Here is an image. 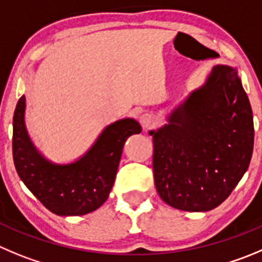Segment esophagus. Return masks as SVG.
Wrapping results in <instances>:
<instances>
[{"label": "esophagus", "mask_w": 262, "mask_h": 262, "mask_svg": "<svg viewBox=\"0 0 262 262\" xmlns=\"http://www.w3.org/2000/svg\"><path fill=\"white\" fill-rule=\"evenodd\" d=\"M156 122H157V119H156V116H154V114L143 113L140 116V123L144 128H150V127H153L154 124H156Z\"/></svg>", "instance_id": "1"}]
</instances>
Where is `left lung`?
Masks as SVG:
<instances>
[{"label":"left lung","instance_id":"1","mask_svg":"<svg viewBox=\"0 0 262 262\" xmlns=\"http://www.w3.org/2000/svg\"><path fill=\"white\" fill-rule=\"evenodd\" d=\"M153 136L154 184L178 210L220 206L241 181L253 150V116L235 69L213 68Z\"/></svg>","mask_w":262,"mask_h":262}]
</instances>
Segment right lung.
I'll return each instance as SVG.
<instances>
[{"mask_svg": "<svg viewBox=\"0 0 262 262\" xmlns=\"http://www.w3.org/2000/svg\"><path fill=\"white\" fill-rule=\"evenodd\" d=\"M26 96L19 99L12 118V157L27 188L52 213L86 215L108 199L127 138L140 134L134 119H122L104 129L89 153L67 166L47 162L32 145L24 124Z\"/></svg>", "mask_w": 262, "mask_h": 262, "instance_id": "1", "label": "right lung"}]
</instances>
